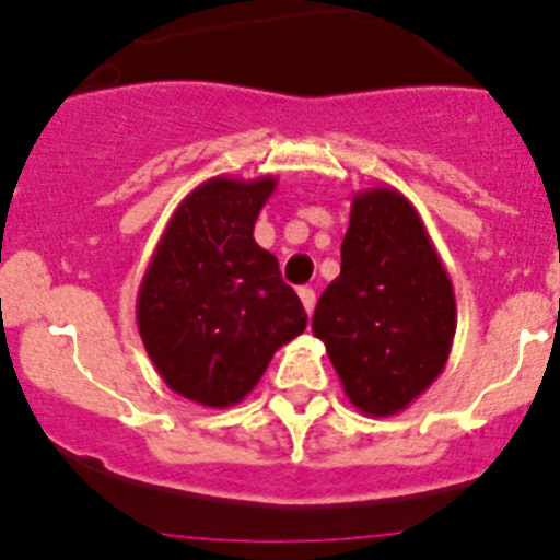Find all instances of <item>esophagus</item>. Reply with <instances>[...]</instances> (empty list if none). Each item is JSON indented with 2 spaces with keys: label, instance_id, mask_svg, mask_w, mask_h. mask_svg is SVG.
<instances>
[{
  "label": "esophagus",
  "instance_id": "1",
  "mask_svg": "<svg viewBox=\"0 0 560 560\" xmlns=\"http://www.w3.org/2000/svg\"><path fill=\"white\" fill-rule=\"evenodd\" d=\"M300 300H303V308L305 314H311L316 305V291L314 289H300Z\"/></svg>",
  "mask_w": 560,
  "mask_h": 560
}]
</instances>
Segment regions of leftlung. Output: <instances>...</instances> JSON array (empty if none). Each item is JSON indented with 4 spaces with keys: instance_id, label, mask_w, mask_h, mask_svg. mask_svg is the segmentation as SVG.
<instances>
[{
    "instance_id": "obj_1",
    "label": "left lung",
    "mask_w": 560,
    "mask_h": 560,
    "mask_svg": "<svg viewBox=\"0 0 560 560\" xmlns=\"http://www.w3.org/2000/svg\"><path fill=\"white\" fill-rule=\"evenodd\" d=\"M311 328L350 404L373 418L404 412L446 368L457 330L452 280L418 210L395 187L353 196L341 271Z\"/></svg>"
}]
</instances>
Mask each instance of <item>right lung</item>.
<instances>
[{
	"instance_id": "add662e5",
	"label": "right lung",
	"mask_w": 560,
	"mask_h": 560,
	"mask_svg": "<svg viewBox=\"0 0 560 560\" xmlns=\"http://www.w3.org/2000/svg\"><path fill=\"white\" fill-rule=\"evenodd\" d=\"M275 187V176L201 182L171 215L142 277V345L167 387L201 407L244 400L275 350L308 323L277 257L252 235Z\"/></svg>"
}]
</instances>
